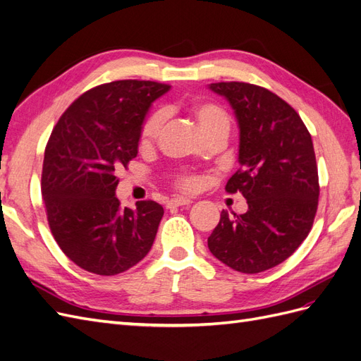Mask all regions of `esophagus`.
Segmentation results:
<instances>
[{
	"label": "esophagus",
	"instance_id": "esophagus-1",
	"mask_svg": "<svg viewBox=\"0 0 361 361\" xmlns=\"http://www.w3.org/2000/svg\"><path fill=\"white\" fill-rule=\"evenodd\" d=\"M192 202L188 199H173L167 202V207L171 209V207H180V206H190Z\"/></svg>",
	"mask_w": 361,
	"mask_h": 361
}]
</instances>
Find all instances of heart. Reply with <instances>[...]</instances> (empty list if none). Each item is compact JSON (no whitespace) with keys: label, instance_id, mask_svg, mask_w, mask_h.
Returning a JSON list of instances; mask_svg holds the SVG:
<instances>
[{"label":"heart","instance_id":"obj_1","mask_svg":"<svg viewBox=\"0 0 361 361\" xmlns=\"http://www.w3.org/2000/svg\"><path fill=\"white\" fill-rule=\"evenodd\" d=\"M191 111L204 138L212 135L228 134V129H231V118H228V114L226 113L223 106L209 101H199L191 106ZM164 122H166V114H164V111H154L147 116V118L145 120L140 129L141 146L149 147L155 143ZM178 185L185 191H191L197 187V179L180 178L178 180Z\"/></svg>","mask_w":361,"mask_h":361}]
</instances>
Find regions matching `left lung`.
Wrapping results in <instances>:
<instances>
[{"label":"left lung","instance_id":"obj_1","mask_svg":"<svg viewBox=\"0 0 361 361\" xmlns=\"http://www.w3.org/2000/svg\"><path fill=\"white\" fill-rule=\"evenodd\" d=\"M207 89L233 110L241 167L226 191L243 192L248 204L241 215L223 209L207 247L224 265L256 274L286 260L310 232L319 197L312 137L298 113L264 87L232 81Z\"/></svg>","mask_w":361,"mask_h":361}]
</instances>
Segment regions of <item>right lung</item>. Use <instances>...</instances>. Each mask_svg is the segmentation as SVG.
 I'll use <instances>...</instances> for the list:
<instances>
[{"label":"right lung","mask_w":361,"mask_h":361,"mask_svg":"<svg viewBox=\"0 0 361 361\" xmlns=\"http://www.w3.org/2000/svg\"><path fill=\"white\" fill-rule=\"evenodd\" d=\"M169 90L137 80L97 85L64 111L49 137L42 194L51 232L63 253L93 274L133 268L155 241L162 206L120 207L116 171L137 157L141 125Z\"/></svg>","instance_id":"add662e5"}]
</instances>
